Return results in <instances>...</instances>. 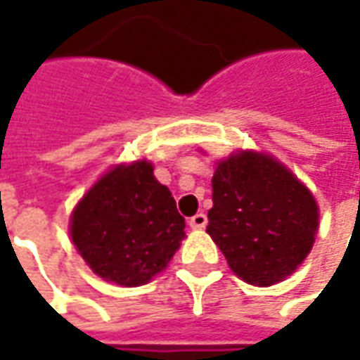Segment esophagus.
<instances>
[{"label":"esophagus","mask_w":360,"mask_h":360,"mask_svg":"<svg viewBox=\"0 0 360 360\" xmlns=\"http://www.w3.org/2000/svg\"><path fill=\"white\" fill-rule=\"evenodd\" d=\"M206 224H208V218H206V214H202V212L188 219V226L193 227V229H204Z\"/></svg>","instance_id":"esophagus-1"}]
</instances>
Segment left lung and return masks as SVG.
Listing matches in <instances>:
<instances>
[{
	"mask_svg": "<svg viewBox=\"0 0 360 360\" xmlns=\"http://www.w3.org/2000/svg\"><path fill=\"white\" fill-rule=\"evenodd\" d=\"M206 231L243 281L268 287L291 276L314 245L318 204L276 158L241 150L218 162Z\"/></svg>",
	"mask_w": 360,
	"mask_h": 360,
	"instance_id": "obj_1",
	"label": "left lung"
}]
</instances>
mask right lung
<instances>
[{
    "label": "right lung",
    "mask_w": 360,
    "mask_h": 360,
    "mask_svg": "<svg viewBox=\"0 0 360 360\" xmlns=\"http://www.w3.org/2000/svg\"><path fill=\"white\" fill-rule=\"evenodd\" d=\"M71 239L94 274L139 287L165 270L185 237V218L146 160L96 181L71 216Z\"/></svg>",
    "instance_id": "right-lung-1"
}]
</instances>
